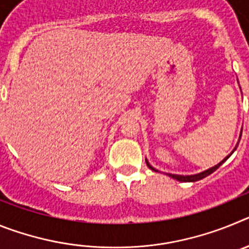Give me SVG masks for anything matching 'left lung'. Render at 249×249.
<instances>
[{
    "label": "left lung",
    "instance_id": "left-lung-1",
    "mask_svg": "<svg viewBox=\"0 0 249 249\" xmlns=\"http://www.w3.org/2000/svg\"><path fill=\"white\" fill-rule=\"evenodd\" d=\"M241 135H242V132H241ZM239 140H241V136H239ZM237 146H238V143H237ZM237 146L234 147V149H233L232 152H231V155H232L233 152L236 151V148H237ZM231 155H228L227 157L224 158V160H222L221 162H219L218 164H215L214 167H212V168H208V169H206V171H203V172H201V173H197V175H191V176H181V175H172V173H169V177H172V178H175V179H177V181H179V182H196V181H199V179H202V178H204V177H207V176H210L211 173H213L215 171V169L218 168L219 166H221L222 163H224V162H226V160H228V158L231 157ZM146 162H147V166L149 167V168L152 169V171H155V172H158L157 169L156 168H153V167L151 166V164L148 163V160H146Z\"/></svg>",
    "mask_w": 249,
    "mask_h": 249
}]
</instances>
